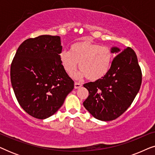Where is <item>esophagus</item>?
<instances>
[{"label":"esophagus","mask_w":155,"mask_h":155,"mask_svg":"<svg viewBox=\"0 0 155 155\" xmlns=\"http://www.w3.org/2000/svg\"><path fill=\"white\" fill-rule=\"evenodd\" d=\"M82 86V84L81 83H79V82H75V89H78V88L81 87Z\"/></svg>","instance_id":"34e87169"}]
</instances>
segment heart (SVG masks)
Segmentation results:
<instances>
[{
	"instance_id": "heart-1",
	"label": "heart",
	"mask_w": 155,
	"mask_h": 155,
	"mask_svg": "<svg viewBox=\"0 0 155 155\" xmlns=\"http://www.w3.org/2000/svg\"><path fill=\"white\" fill-rule=\"evenodd\" d=\"M60 60L68 75L76 71L79 63L81 71L80 77L85 76L91 81H97L104 78L109 72L113 54L107 46L82 40L73 44L71 51H63L60 54Z\"/></svg>"
}]
</instances>
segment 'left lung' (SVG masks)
<instances>
[{"instance_id": "obj_1", "label": "left lung", "mask_w": 155, "mask_h": 155, "mask_svg": "<svg viewBox=\"0 0 155 155\" xmlns=\"http://www.w3.org/2000/svg\"><path fill=\"white\" fill-rule=\"evenodd\" d=\"M112 61L110 71L102 79L83 84L89 96L83 102L85 109L97 119L109 121L122 115L131 105L142 83V71L134 51L130 47Z\"/></svg>"}]
</instances>
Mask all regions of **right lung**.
<instances>
[{
	"instance_id": "right-lung-1",
	"label": "right lung",
	"mask_w": 155,
	"mask_h": 155,
	"mask_svg": "<svg viewBox=\"0 0 155 155\" xmlns=\"http://www.w3.org/2000/svg\"><path fill=\"white\" fill-rule=\"evenodd\" d=\"M59 36L29 38L19 46L10 66V80L19 104L29 115L44 119L61 107L74 81L63 68Z\"/></svg>"
}]
</instances>
